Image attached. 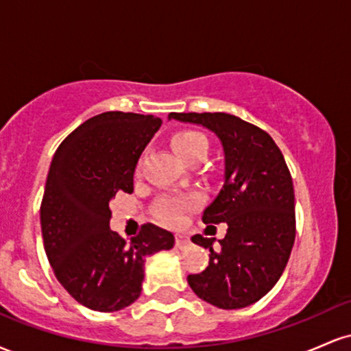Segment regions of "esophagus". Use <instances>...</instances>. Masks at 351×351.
Returning <instances> with one entry per match:
<instances>
[{
	"label": "esophagus",
	"mask_w": 351,
	"mask_h": 351,
	"mask_svg": "<svg viewBox=\"0 0 351 351\" xmlns=\"http://www.w3.org/2000/svg\"><path fill=\"white\" fill-rule=\"evenodd\" d=\"M175 245L178 249H186L189 245V241L184 236H176L175 237Z\"/></svg>",
	"instance_id": "1"
}]
</instances>
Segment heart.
<instances>
[{"label":"heart","instance_id":"obj_1","mask_svg":"<svg viewBox=\"0 0 351 351\" xmlns=\"http://www.w3.org/2000/svg\"><path fill=\"white\" fill-rule=\"evenodd\" d=\"M171 145L175 152L178 153L180 158H183L184 162H189V160L195 158L196 155H201V153L206 155L209 148L206 136L195 130L176 132L171 136ZM195 206V196H170V198H163L156 203L155 215L162 223L170 224V226H178L183 221L184 213H188L189 209Z\"/></svg>","mask_w":351,"mask_h":351}]
</instances>
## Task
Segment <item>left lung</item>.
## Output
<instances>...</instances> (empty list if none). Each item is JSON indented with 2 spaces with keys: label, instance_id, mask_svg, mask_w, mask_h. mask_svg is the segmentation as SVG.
<instances>
[{
  "label": "left lung",
  "instance_id": "left-lung-1",
  "mask_svg": "<svg viewBox=\"0 0 351 351\" xmlns=\"http://www.w3.org/2000/svg\"><path fill=\"white\" fill-rule=\"evenodd\" d=\"M168 117L209 128L224 150L223 189L204 209L203 223H226L228 232L217 251L215 239L191 237L211 254L203 272L188 276L189 287L215 307H247L280 279L295 241V196L284 155L267 132L236 115L171 112Z\"/></svg>",
  "mask_w": 351,
  "mask_h": 351
}]
</instances>
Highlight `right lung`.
<instances>
[{
    "mask_svg": "<svg viewBox=\"0 0 351 351\" xmlns=\"http://www.w3.org/2000/svg\"><path fill=\"white\" fill-rule=\"evenodd\" d=\"M162 119L104 112L79 125L54 153L41 203L49 264L79 304L117 312L140 297L148 256L175 244L170 231L147 223L125 243L108 228V203L134 191V173Z\"/></svg>",
    "mask_w": 351,
    "mask_h": 351,
    "instance_id": "1",
    "label": "right lung"
}]
</instances>
